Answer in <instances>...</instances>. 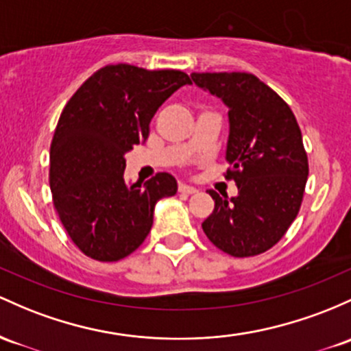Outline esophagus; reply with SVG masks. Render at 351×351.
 <instances>
[{
    "label": "esophagus",
    "instance_id": "esophagus-1",
    "mask_svg": "<svg viewBox=\"0 0 351 351\" xmlns=\"http://www.w3.org/2000/svg\"><path fill=\"white\" fill-rule=\"evenodd\" d=\"M178 190H180V193H186V195L196 193V191H198L195 186H190V184H184V183H180Z\"/></svg>",
    "mask_w": 351,
    "mask_h": 351
}]
</instances>
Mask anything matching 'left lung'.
<instances>
[{
    "label": "left lung",
    "mask_w": 351,
    "mask_h": 351,
    "mask_svg": "<svg viewBox=\"0 0 351 351\" xmlns=\"http://www.w3.org/2000/svg\"><path fill=\"white\" fill-rule=\"evenodd\" d=\"M195 84L228 108L226 178L238 195L210 190L208 240L232 256H255L278 243L302 206L308 158L290 106L252 73H193Z\"/></svg>",
    "instance_id": "8db88e82"
}]
</instances>
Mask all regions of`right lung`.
<instances>
[{
  "instance_id": "obj_1",
  "label": "right lung",
  "mask_w": 351,
  "mask_h": 351,
  "mask_svg": "<svg viewBox=\"0 0 351 351\" xmlns=\"http://www.w3.org/2000/svg\"><path fill=\"white\" fill-rule=\"evenodd\" d=\"M190 76L178 69L108 64L64 106L49 149V186L73 243L98 261H118L145 241L155 205L176 195L169 173L146 183L123 178L125 155L145 143L156 110Z\"/></svg>"
}]
</instances>
